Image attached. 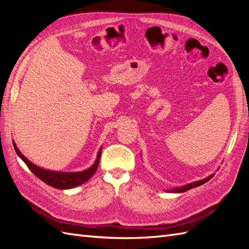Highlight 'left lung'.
Returning a JSON list of instances; mask_svg holds the SVG:
<instances>
[{
    "label": "left lung",
    "instance_id": "obj_1",
    "mask_svg": "<svg viewBox=\"0 0 249 249\" xmlns=\"http://www.w3.org/2000/svg\"><path fill=\"white\" fill-rule=\"evenodd\" d=\"M214 177V175H211L209 178H203L201 180H198V182H194V183H191V184H188V185H185V186H182V187H178V188H176V189H172V190H167L168 192H173V193H180V192H185V191H188L192 189V188H195V187H198L202 184L207 183L208 180H210L211 178H212Z\"/></svg>",
    "mask_w": 249,
    "mask_h": 249
}]
</instances>
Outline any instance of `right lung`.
Masks as SVG:
<instances>
[{
    "label": "right lung",
    "mask_w": 249,
    "mask_h": 249,
    "mask_svg": "<svg viewBox=\"0 0 249 249\" xmlns=\"http://www.w3.org/2000/svg\"><path fill=\"white\" fill-rule=\"evenodd\" d=\"M13 146L18 157L26 163L28 168L31 170L37 178L41 179L42 182L48 184L51 187L56 188V189H71V188L77 187L81 184H84L85 182H87V180L91 178L94 175V172L96 171V168L99 166V163H100L101 154H102V148H101L99 150V153H97L96 161L94 162V164L91 167H89L84 171L57 172V171H52V170H46L36 166V165H34L32 162H30L27 158L19 152L14 142H13Z\"/></svg>",
    "instance_id": "obj_1"
}]
</instances>
